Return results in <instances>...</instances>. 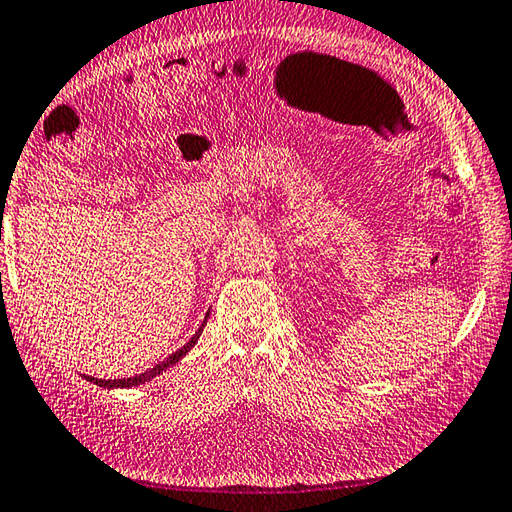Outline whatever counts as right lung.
I'll use <instances>...</instances> for the list:
<instances>
[{
	"label": "right lung",
	"mask_w": 512,
	"mask_h": 512,
	"mask_svg": "<svg viewBox=\"0 0 512 512\" xmlns=\"http://www.w3.org/2000/svg\"><path fill=\"white\" fill-rule=\"evenodd\" d=\"M204 326H206V319H204V324L199 326V330L197 333L190 337V342L186 344V346H182L177 350V353H173L170 357H166L164 362H159L155 368H150V370H146V373H142V375H135V377H126V379H97V377H86L88 382H93V384H97V386H104V388H130V386H137V384H144V382H148L150 377H155V375H159L162 373V370H166V368H170L173 364H177L179 359H182L190 348H193V344L197 342L199 339V335H202V330H204Z\"/></svg>",
	"instance_id": "right-lung-1"
}]
</instances>
